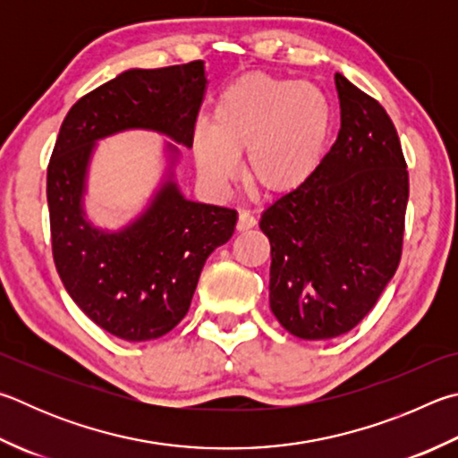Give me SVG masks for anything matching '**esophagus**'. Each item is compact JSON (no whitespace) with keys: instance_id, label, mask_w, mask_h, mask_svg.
<instances>
[{"instance_id":"obj_1","label":"esophagus","mask_w":458,"mask_h":458,"mask_svg":"<svg viewBox=\"0 0 458 458\" xmlns=\"http://www.w3.org/2000/svg\"><path fill=\"white\" fill-rule=\"evenodd\" d=\"M254 226H256V216H254L250 210H240L236 228H238L240 232H244V230H250V228H254Z\"/></svg>"}]
</instances>
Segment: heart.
Wrapping results in <instances>:
<instances>
[{
    "instance_id": "heart-1",
    "label": "heart",
    "mask_w": 458,
    "mask_h": 458,
    "mask_svg": "<svg viewBox=\"0 0 458 458\" xmlns=\"http://www.w3.org/2000/svg\"><path fill=\"white\" fill-rule=\"evenodd\" d=\"M328 128L330 107L320 88L252 72L216 99L212 130L196 131V160L208 180L226 182L236 172V154L246 152L252 184L286 194L318 168Z\"/></svg>"
}]
</instances>
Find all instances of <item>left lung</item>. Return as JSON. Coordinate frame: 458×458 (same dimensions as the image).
Masks as SVG:
<instances>
[{"label": "left lung", "mask_w": 458, "mask_h": 458, "mask_svg": "<svg viewBox=\"0 0 458 458\" xmlns=\"http://www.w3.org/2000/svg\"><path fill=\"white\" fill-rule=\"evenodd\" d=\"M340 130L304 186L266 208L270 309L290 335L327 340L352 330L403 256L409 172L393 120L336 73Z\"/></svg>", "instance_id": "8db88e82"}]
</instances>
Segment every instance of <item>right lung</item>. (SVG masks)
Masks as SVG:
<instances>
[{
    "label": "right lung",
    "instance_id": "add662e5",
    "mask_svg": "<svg viewBox=\"0 0 458 458\" xmlns=\"http://www.w3.org/2000/svg\"><path fill=\"white\" fill-rule=\"evenodd\" d=\"M204 62L128 70L81 96L57 134L47 164L52 254L65 290L99 328L144 343L184 318L200 272L234 234L236 210L190 202L165 184L142 218L118 234L94 230L81 214L94 142L149 128L192 146L206 91Z\"/></svg>",
    "mask_w": 458,
    "mask_h": 458
}]
</instances>
